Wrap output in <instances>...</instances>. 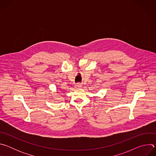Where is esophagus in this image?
<instances>
[{"mask_svg": "<svg viewBox=\"0 0 156 156\" xmlns=\"http://www.w3.org/2000/svg\"><path fill=\"white\" fill-rule=\"evenodd\" d=\"M75 87H76V88L79 89V88H81V87H82V86H81V84L78 83V84H76L75 85Z\"/></svg>", "mask_w": 156, "mask_h": 156, "instance_id": "esophagus-1", "label": "esophagus"}]
</instances>
